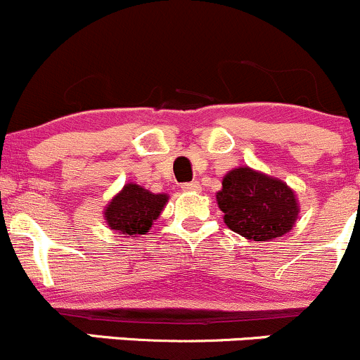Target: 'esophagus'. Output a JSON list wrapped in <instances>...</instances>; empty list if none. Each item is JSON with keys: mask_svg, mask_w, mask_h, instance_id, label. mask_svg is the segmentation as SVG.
Returning <instances> with one entry per match:
<instances>
[{"mask_svg": "<svg viewBox=\"0 0 360 360\" xmlns=\"http://www.w3.org/2000/svg\"><path fill=\"white\" fill-rule=\"evenodd\" d=\"M183 191H200V183L198 181H191V183L183 184Z\"/></svg>", "mask_w": 360, "mask_h": 360, "instance_id": "esophagus-1", "label": "esophagus"}]
</instances>
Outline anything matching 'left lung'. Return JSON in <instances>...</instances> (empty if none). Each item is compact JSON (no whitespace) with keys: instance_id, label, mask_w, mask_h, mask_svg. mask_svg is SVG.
Listing matches in <instances>:
<instances>
[{"instance_id":"8db88e82","label":"left lung","mask_w":360,"mask_h":360,"mask_svg":"<svg viewBox=\"0 0 360 360\" xmlns=\"http://www.w3.org/2000/svg\"><path fill=\"white\" fill-rule=\"evenodd\" d=\"M216 198L226 226L256 242L289 233L300 212L296 195L284 181L249 167L230 170Z\"/></svg>"}]
</instances>
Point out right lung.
Instances as JSON below:
<instances>
[{
	"instance_id": "obj_1",
	"label": "right lung",
	"mask_w": 360,
	"mask_h": 360,
	"mask_svg": "<svg viewBox=\"0 0 360 360\" xmlns=\"http://www.w3.org/2000/svg\"><path fill=\"white\" fill-rule=\"evenodd\" d=\"M169 195L151 193L139 184L129 183L116 193L104 209V217L112 231L127 237L146 235L153 221L158 219Z\"/></svg>"
}]
</instances>
